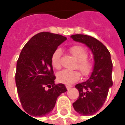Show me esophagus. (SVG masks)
<instances>
[{
  "label": "esophagus",
  "instance_id": "1",
  "mask_svg": "<svg viewBox=\"0 0 125 125\" xmlns=\"http://www.w3.org/2000/svg\"><path fill=\"white\" fill-rule=\"evenodd\" d=\"M65 87H66L67 90H70V88L72 86H68V85H66V86H65Z\"/></svg>",
  "mask_w": 125,
  "mask_h": 125
}]
</instances>
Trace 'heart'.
Returning <instances> with one entry per match:
<instances>
[{
	"instance_id": "b5f03b06",
	"label": "heart",
	"mask_w": 125,
	"mask_h": 125,
	"mask_svg": "<svg viewBox=\"0 0 125 125\" xmlns=\"http://www.w3.org/2000/svg\"><path fill=\"white\" fill-rule=\"evenodd\" d=\"M70 52L78 60L76 68H78L82 75L87 78L92 74L94 71V62L93 60L88 57V51L86 47L80 45H74L70 47ZM61 51L60 49L55 50L51 57V63L55 69L61 68ZM81 78V73L78 70H64L57 74V81L60 83L71 85L78 82Z\"/></svg>"
}]
</instances>
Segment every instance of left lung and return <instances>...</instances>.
I'll use <instances>...</instances> for the list:
<instances>
[{"instance_id": "8db88e82", "label": "left lung", "mask_w": 125, "mask_h": 125, "mask_svg": "<svg viewBox=\"0 0 125 125\" xmlns=\"http://www.w3.org/2000/svg\"><path fill=\"white\" fill-rule=\"evenodd\" d=\"M70 37L74 41L86 44L94 55V71L86 82L76 85L79 97L73 103L77 113L84 116L92 115L102 108L109 88L113 86V62L110 53L102 43L91 36L76 34Z\"/></svg>"}]
</instances>
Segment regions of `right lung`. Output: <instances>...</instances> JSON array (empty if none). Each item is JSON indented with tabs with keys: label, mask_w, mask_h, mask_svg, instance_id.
<instances>
[{
	"label": "right lung",
	"mask_w": 125,
	"mask_h": 125,
	"mask_svg": "<svg viewBox=\"0 0 125 125\" xmlns=\"http://www.w3.org/2000/svg\"><path fill=\"white\" fill-rule=\"evenodd\" d=\"M65 40L61 35L41 32L31 37L21 52L15 82L22 107L30 115H48L57 97L67 91L64 84H55L51 63L53 53Z\"/></svg>",
	"instance_id": "obj_1"
}]
</instances>
